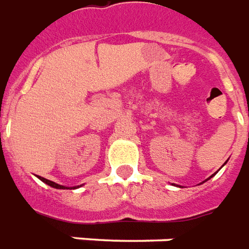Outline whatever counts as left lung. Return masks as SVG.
<instances>
[{"label":"left lung","instance_id":"obj_1","mask_svg":"<svg viewBox=\"0 0 249 249\" xmlns=\"http://www.w3.org/2000/svg\"><path fill=\"white\" fill-rule=\"evenodd\" d=\"M224 164H226V163H224ZM224 164H223V166H224ZM223 166H221V167H223ZM221 167H220V168H221ZM217 171H219V170H217ZM216 172H215V174H216ZM215 174H213V175H215ZM213 175H212V177H213ZM212 177H210V178H208V179H211ZM208 179H207V180H208ZM207 180H204V182H207ZM204 182H201V183H204ZM201 183H200V184H201ZM178 187H180V186H178Z\"/></svg>","mask_w":249,"mask_h":249}]
</instances>
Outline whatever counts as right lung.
<instances>
[{
  "mask_svg": "<svg viewBox=\"0 0 249 249\" xmlns=\"http://www.w3.org/2000/svg\"><path fill=\"white\" fill-rule=\"evenodd\" d=\"M38 179H39V180H42L43 183H46L48 186L53 187V188H57V190H69V187L61 186V184L52 182V180H48V179H45V178H42V177H38ZM78 187H79V186H78ZM78 187H71V188H78Z\"/></svg>",
  "mask_w": 249,
  "mask_h": 249,
  "instance_id": "add662e5",
  "label": "right lung"
}]
</instances>
